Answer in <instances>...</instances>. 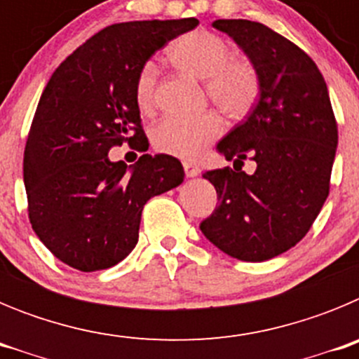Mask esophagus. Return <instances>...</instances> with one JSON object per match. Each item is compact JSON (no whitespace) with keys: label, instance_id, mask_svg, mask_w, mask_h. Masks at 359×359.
Masks as SVG:
<instances>
[{"label":"esophagus","instance_id":"1","mask_svg":"<svg viewBox=\"0 0 359 359\" xmlns=\"http://www.w3.org/2000/svg\"><path fill=\"white\" fill-rule=\"evenodd\" d=\"M183 169H185L187 177H194V176H198V172H199L198 165H196L194 161H183Z\"/></svg>","mask_w":359,"mask_h":359}]
</instances>
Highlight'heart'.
I'll return each mask as SVG.
<instances>
[{"label":"heart","mask_w":359,"mask_h":359,"mask_svg":"<svg viewBox=\"0 0 359 359\" xmlns=\"http://www.w3.org/2000/svg\"><path fill=\"white\" fill-rule=\"evenodd\" d=\"M170 61L183 72L205 79L212 102L230 116L246 115L261 93V77L246 59L231 57L230 44L208 30H192L177 37L169 48ZM158 66L145 61L136 72L135 98L142 111L156 106ZM224 123L214 111L196 116L167 115L152 128V145L160 152L180 158L199 156L223 135Z\"/></svg>","instance_id":"b5f03b06"}]
</instances>
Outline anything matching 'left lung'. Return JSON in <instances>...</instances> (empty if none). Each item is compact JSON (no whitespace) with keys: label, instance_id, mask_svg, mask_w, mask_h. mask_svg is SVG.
I'll use <instances>...</instances> for the list:
<instances>
[{"label":"left lung","instance_id":"left-lung-1","mask_svg":"<svg viewBox=\"0 0 359 359\" xmlns=\"http://www.w3.org/2000/svg\"><path fill=\"white\" fill-rule=\"evenodd\" d=\"M214 28L239 44L259 72L261 95L250 116L219 142L233 169L203 177L219 205L199 224L212 244L239 261L262 262L302 241L329 196L338 123L315 61L290 39L248 19ZM244 159L256 172L242 170Z\"/></svg>","mask_w":359,"mask_h":359}]
</instances>
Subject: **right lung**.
Returning <instances> with one entry per match:
<instances>
[{
  "label": "right lung",
  "mask_w": 359,
  "mask_h": 359,
  "mask_svg": "<svg viewBox=\"0 0 359 359\" xmlns=\"http://www.w3.org/2000/svg\"><path fill=\"white\" fill-rule=\"evenodd\" d=\"M198 19L106 27L53 72L25 145L28 219L43 244L79 271L123 261L138 243L144 205L183 182L182 161L142 154L133 169L107 152L147 151L135 77L152 53Z\"/></svg>",
  "instance_id": "1"
}]
</instances>
